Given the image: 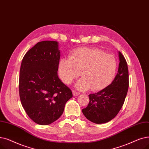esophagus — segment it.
I'll use <instances>...</instances> for the list:
<instances>
[{
	"instance_id": "1",
	"label": "esophagus",
	"mask_w": 149,
	"mask_h": 149,
	"mask_svg": "<svg viewBox=\"0 0 149 149\" xmlns=\"http://www.w3.org/2000/svg\"><path fill=\"white\" fill-rule=\"evenodd\" d=\"M73 95L74 96H77L78 95H79V92H77V91H76V90H73Z\"/></svg>"
}]
</instances>
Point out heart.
Wrapping results in <instances>:
<instances>
[{"label": "heart", "mask_w": 149, "mask_h": 149, "mask_svg": "<svg viewBox=\"0 0 149 149\" xmlns=\"http://www.w3.org/2000/svg\"><path fill=\"white\" fill-rule=\"evenodd\" d=\"M118 61L115 56L99 48H81L70 58H63L59 63V73L65 84H71L80 74L82 78L76 87L81 90H102L115 79Z\"/></svg>", "instance_id": "b5f03b06"}]
</instances>
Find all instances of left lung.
Returning a JSON list of instances; mask_svg holds the SVG:
<instances>
[{
	"instance_id": "left-lung-1",
	"label": "left lung",
	"mask_w": 149,
	"mask_h": 149,
	"mask_svg": "<svg viewBox=\"0 0 149 149\" xmlns=\"http://www.w3.org/2000/svg\"><path fill=\"white\" fill-rule=\"evenodd\" d=\"M118 73L112 82L97 93L90 94L87 107L82 113L89 121L96 124L107 123L114 118L122 108L129 86V70L124 56L119 52Z\"/></svg>"
}]
</instances>
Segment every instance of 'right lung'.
Instances as JSON below:
<instances>
[{
    "instance_id": "right-lung-1",
    "label": "right lung",
    "mask_w": 149,
    "mask_h": 149,
    "mask_svg": "<svg viewBox=\"0 0 149 149\" xmlns=\"http://www.w3.org/2000/svg\"><path fill=\"white\" fill-rule=\"evenodd\" d=\"M60 56L57 42L42 41L26 52L21 63V104L30 118L40 125L59 119L73 97L72 90L58 76Z\"/></svg>"
}]
</instances>
